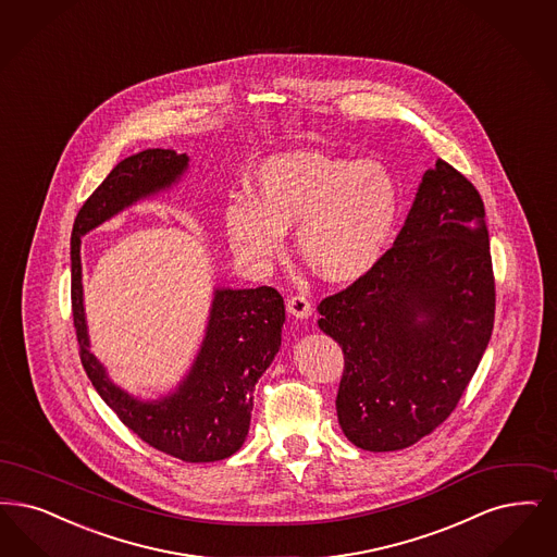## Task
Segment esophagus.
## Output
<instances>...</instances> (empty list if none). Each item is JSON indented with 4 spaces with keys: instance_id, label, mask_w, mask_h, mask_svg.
Here are the masks:
<instances>
[{
    "instance_id": "1",
    "label": "esophagus",
    "mask_w": 557,
    "mask_h": 557,
    "mask_svg": "<svg viewBox=\"0 0 557 557\" xmlns=\"http://www.w3.org/2000/svg\"><path fill=\"white\" fill-rule=\"evenodd\" d=\"M286 307H288V312H292V314H294V317H298V319H307V317H311V300H309L305 294H292V296H288Z\"/></svg>"
}]
</instances>
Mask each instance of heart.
Here are the masks:
<instances>
[{
  "mask_svg": "<svg viewBox=\"0 0 557 557\" xmlns=\"http://www.w3.org/2000/svg\"><path fill=\"white\" fill-rule=\"evenodd\" d=\"M400 215V186L379 161H350L321 151L271 157L250 178V199L223 209L238 255L268 261L282 232L296 225V248L323 280L346 284L377 265Z\"/></svg>",
  "mask_w": 557,
  "mask_h": 557,
  "instance_id": "heart-1",
  "label": "heart"
}]
</instances>
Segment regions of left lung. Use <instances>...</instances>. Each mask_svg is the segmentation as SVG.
Listing matches in <instances>:
<instances>
[{"label": "left lung", "instance_id": "left-lung-1", "mask_svg": "<svg viewBox=\"0 0 557 557\" xmlns=\"http://www.w3.org/2000/svg\"><path fill=\"white\" fill-rule=\"evenodd\" d=\"M317 311L344 352L335 398L344 435L369 451L431 435L458 406L493 332L495 277L479 190L437 159L394 246Z\"/></svg>", "mask_w": 557, "mask_h": 557}]
</instances>
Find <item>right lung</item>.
Masks as SVG:
<instances>
[{
	"label": "right lung",
	"mask_w": 557,
	"mask_h": 557,
	"mask_svg": "<svg viewBox=\"0 0 557 557\" xmlns=\"http://www.w3.org/2000/svg\"><path fill=\"white\" fill-rule=\"evenodd\" d=\"M186 153L147 149L120 161L81 207L70 240L72 319L81 362L92 387L134 435L184 462H215L236 454L248 435L252 392L282 344L284 298L271 286L218 289L207 335L190 375L161 401H138L115 387L90 355L81 236L134 200L168 188L186 170Z\"/></svg>",
	"instance_id": "obj_1"
}]
</instances>
